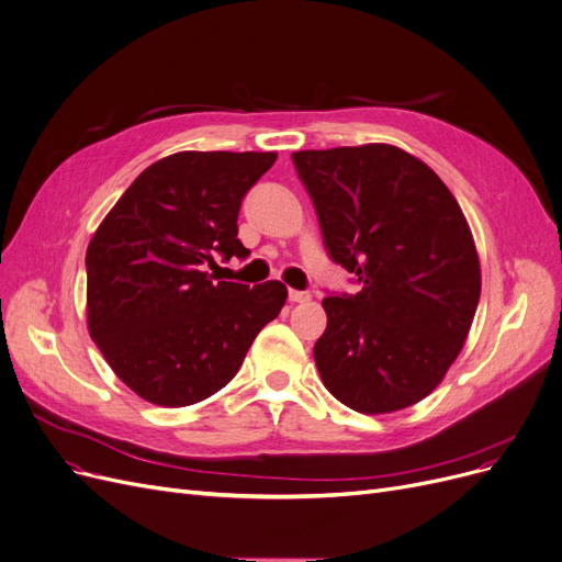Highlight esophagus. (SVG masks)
Instances as JSON below:
<instances>
[{
  "mask_svg": "<svg viewBox=\"0 0 562 562\" xmlns=\"http://www.w3.org/2000/svg\"><path fill=\"white\" fill-rule=\"evenodd\" d=\"M312 296L310 291H299V289H289V301L291 303H307Z\"/></svg>",
  "mask_w": 562,
  "mask_h": 562,
  "instance_id": "esophagus-1",
  "label": "esophagus"
}]
</instances>
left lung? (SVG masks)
<instances>
[{
    "instance_id": "obj_1",
    "label": "left lung",
    "mask_w": 562,
    "mask_h": 562,
    "mask_svg": "<svg viewBox=\"0 0 562 562\" xmlns=\"http://www.w3.org/2000/svg\"><path fill=\"white\" fill-rule=\"evenodd\" d=\"M324 246L360 284L322 301L314 362L328 393L390 413L441 383L480 301L475 243L448 186L390 144L291 154Z\"/></svg>"
}]
</instances>
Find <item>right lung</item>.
Returning a JSON list of instances; mask_svg holds the SVG:
<instances>
[{"instance_id":"1","label":"right lung","mask_w":562,"mask_h":562,"mask_svg":"<svg viewBox=\"0 0 562 562\" xmlns=\"http://www.w3.org/2000/svg\"><path fill=\"white\" fill-rule=\"evenodd\" d=\"M278 154L181 151L131 183L87 248L89 335L114 374L158 406L211 397L238 372L257 333L286 301L278 280L206 273L246 259L238 211Z\"/></svg>"}]
</instances>
